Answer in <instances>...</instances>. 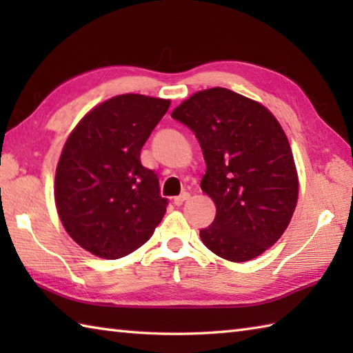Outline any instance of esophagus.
<instances>
[{"mask_svg":"<svg viewBox=\"0 0 353 353\" xmlns=\"http://www.w3.org/2000/svg\"><path fill=\"white\" fill-rule=\"evenodd\" d=\"M188 199H190V194L188 192H183V194H181V196L174 199V205L176 206H182Z\"/></svg>","mask_w":353,"mask_h":353,"instance_id":"obj_1","label":"esophagus"}]
</instances>
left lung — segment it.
Returning a JSON list of instances; mask_svg holds the SVG:
<instances>
[{
  "label": "left lung",
  "mask_w": 353,
  "mask_h": 353,
  "mask_svg": "<svg viewBox=\"0 0 353 353\" xmlns=\"http://www.w3.org/2000/svg\"><path fill=\"white\" fill-rule=\"evenodd\" d=\"M171 117L196 133L206 174L201 190L216 208L200 238L216 256L245 262L287 230L299 197V176L287 134L259 101L226 88L192 94Z\"/></svg>",
  "instance_id": "left-lung-1"
}]
</instances>
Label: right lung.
I'll return each instance as SVG.
<instances>
[{
  "label": "right lung",
  "instance_id": "right-lung-1",
  "mask_svg": "<svg viewBox=\"0 0 353 353\" xmlns=\"http://www.w3.org/2000/svg\"><path fill=\"white\" fill-rule=\"evenodd\" d=\"M171 101L123 94L100 103L66 138L54 179L65 230L103 259L123 258L152 238L167 211L141 148Z\"/></svg>",
  "mask_w": 353,
  "mask_h": 353
}]
</instances>
